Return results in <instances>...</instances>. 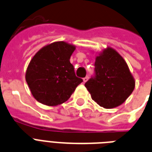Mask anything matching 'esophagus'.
Listing matches in <instances>:
<instances>
[{
	"mask_svg": "<svg viewBox=\"0 0 152 152\" xmlns=\"http://www.w3.org/2000/svg\"><path fill=\"white\" fill-rule=\"evenodd\" d=\"M88 79H89V77H88V76H86V77H85L84 78H83V82H86L87 81H88Z\"/></svg>",
	"mask_w": 152,
	"mask_h": 152,
	"instance_id": "34e87169",
	"label": "esophagus"
}]
</instances>
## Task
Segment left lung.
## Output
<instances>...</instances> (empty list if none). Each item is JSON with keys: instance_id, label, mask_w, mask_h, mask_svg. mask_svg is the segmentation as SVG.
I'll use <instances>...</instances> for the list:
<instances>
[{"instance_id": "1", "label": "left lung", "mask_w": 152, "mask_h": 152, "mask_svg": "<svg viewBox=\"0 0 152 152\" xmlns=\"http://www.w3.org/2000/svg\"><path fill=\"white\" fill-rule=\"evenodd\" d=\"M94 66L95 77L85 84L92 99L104 109L123 104L136 83L123 57L109 47L96 57Z\"/></svg>"}]
</instances>
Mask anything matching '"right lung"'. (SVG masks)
Masks as SVG:
<instances>
[{"mask_svg": "<svg viewBox=\"0 0 152 152\" xmlns=\"http://www.w3.org/2000/svg\"><path fill=\"white\" fill-rule=\"evenodd\" d=\"M75 46L58 41L43 47L34 55L25 74L26 82L36 101L48 106L66 102L82 82L76 77L70 58Z\"/></svg>", "mask_w": 152, "mask_h": 152, "instance_id": "add662e5", "label": "right lung"}]
</instances>
